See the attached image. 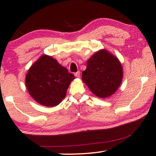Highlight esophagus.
I'll list each match as a JSON object with an SVG mask.
<instances>
[{
  "mask_svg": "<svg viewBox=\"0 0 156 156\" xmlns=\"http://www.w3.org/2000/svg\"><path fill=\"white\" fill-rule=\"evenodd\" d=\"M80 71H78V72H76V73H75V74H74V75H75V76H76V78H80Z\"/></svg>",
  "mask_w": 156,
  "mask_h": 156,
  "instance_id": "esophagus-1",
  "label": "esophagus"
}]
</instances>
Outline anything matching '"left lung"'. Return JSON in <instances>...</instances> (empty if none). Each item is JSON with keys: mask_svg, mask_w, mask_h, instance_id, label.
<instances>
[{"mask_svg": "<svg viewBox=\"0 0 156 156\" xmlns=\"http://www.w3.org/2000/svg\"><path fill=\"white\" fill-rule=\"evenodd\" d=\"M123 69L119 59L106 49H100L87 61L82 80L100 98L112 95L121 85Z\"/></svg>", "mask_w": 156, "mask_h": 156, "instance_id": "8db88e82", "label": "left lung"}]
</instances>
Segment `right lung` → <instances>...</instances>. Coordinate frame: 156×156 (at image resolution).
Returning <instances> with one entry per match:
<instances>
[{
	"label": "right lung",
	"mask_w": 156,
	"mask_h": 156,
	"mask_svg": "<svg viewBox=\"0 0 156 156\" xmlns=\"http://www.w3.org/2000/svg\"><path fill=\"white\" fill-rule=\"evenodd\" d=\"M74 79L73 74L55 58L44 54L28 70L25 85L37 102L52 107L60 104L66 97L68 87Z\"/></svg>",
	"instance_id": "obj_1"
}]
</instances>
